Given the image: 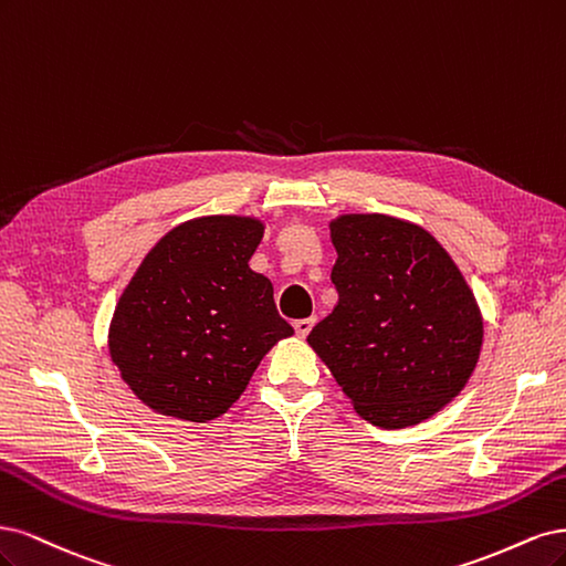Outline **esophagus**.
<instances>
[{
	"label": "esophagus",
	"instance_id": "obj_1",
	"mask_svg": "<svg viewBox=\"0 0 566 566\" xmlns=\"http://www.w3.org/2000/svg\"><path fill=\"white\" fill-rule=\"evenodd\" d=\"M315 326V317H307V319H296L294 322V329H296V334L301 336V338H305L307 334H310V329H313Z\"/></svg>",
	"mask_w": 566,
	"mask_h": 566
}]
</instances>
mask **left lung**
<instances>
[{
	"mask_svg": "<svg viewBox=\"0 0 566 566\" xmlns=\"http://www.w3.org/2000/svg\"><path fill=\"white\" fill-rule=\"evenodd\" d=\"M338 303L307 336L355 411L378 428L426 421L463 390L482 315L434 237L382 213L332 223Z\"/></svg>",
	"mask_w": 566,
	"mask_h": 566,
	"instance_id": "1",
	"label": "left lung"
}]
</instances>
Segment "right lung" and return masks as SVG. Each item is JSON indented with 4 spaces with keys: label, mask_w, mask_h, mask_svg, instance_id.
Segmentation results:
<instances>
[{
    "label": "right lung",
    "mask_w": 566,
    "mask_h": 566,
    "mask_svg": "<svg viewBox=\"0 0 566 566\" xmlns=\"http://www.w3.org/2000/svg\"><path fill=\"white\" fill-rule=\"evenodd\" d=\"M263 223L205 216L155 244L115 307L111 357L150 409L205 423L226 413L280 338L272 284L249 268Z\"/></svg>",
    "instance_id": "1"
}]
</instances>
